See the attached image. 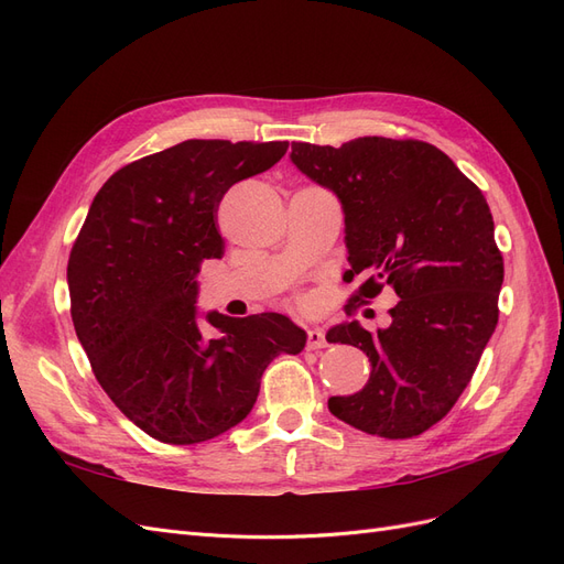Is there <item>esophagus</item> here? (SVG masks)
Here are the masks:
<instances>
[{
  "label": "esophagus",
  "mask_w": 564,
  "mask_h": 564,
  "mask_svg": "<svg viewBox=\"0 0 564 564\" xmlns=\"http://www.w3.org/2000/svg\"><path fill=\"white\" fill-rule=\"evenodd\" d=\"M324 346H327V338H324L322 329H317V327L308 329V348H311V350H319V348H324Z\"/></svg>",
  "instance_id": "1"
}]
</instances>
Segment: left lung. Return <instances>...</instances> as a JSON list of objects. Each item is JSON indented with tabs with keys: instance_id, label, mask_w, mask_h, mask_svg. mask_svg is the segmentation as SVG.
Returning <instances> with one entry per match:
<instances>
[{
	"instance_id": "1",
	"label": "left lung",
	"mask_w": 564,
	"mask_h": 564,
	"mask_svg": "<svg viewBox=\"0 0 564 564\" xmlns=\"http://www.w3.org/2000/svg\"><path fill=\"white\" fill-rule=\"evenodd\" d=\"M292 162L344 207L346 278H367L346 308L383 286L400 296L390 327L371 334L352 319L327 334L371 362L367 386L329 398V412L369 435H421L449 414L497 329L503 256L489 204L445 152L414 139L292 143Z\"/></svg>"
}]
</instances>
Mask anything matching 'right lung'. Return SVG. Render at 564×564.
<instances>
[{
  "label": "right lung",
  "instance_id": "1",
  "mask_svg": "<svg viewBox=\"0 0 564 564\" xmlns=\"http://www.w3.org/2000/svg\"><path fill=\"white\" fill-rule=\"evenodd\" d=\"M289 143L183 141L115 172L67 261L70 313L94 377L129 421L166 445L240 423L265 367L305 332L280 313L197 319V275L224 256L218 202L278 164Z\"/></svg>",
  "mask_w": 564,
  "mask_h": 564
}]
</instances>
